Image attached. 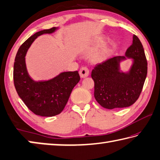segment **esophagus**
<instances>
[{"instance_id":"esophagus-1","label":"esophagus","mask_w":160,"mask_h":160,"mask_svg":"<svg viewBox=\"0 0 160 160\" xmlns=\"http://www.w3.org/2000/svg\"><path fill=\"white\" fill-rule=\"evenodd\" d=\"M79 73L81 78H85L88 77L89 74H90V70H89V69L87 67H82L80 69Z\"/></svg>"}]
</instances>
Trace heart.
<instances>
[{
	"label": "heart",
	"mask_w": 160,
	"mask_h": 160,
	"mask_svg": "<svg viewBox=\"0 0 160 160\" xmlns=\"http://www.w3.org/2000/svg\"><path fill=\"white\" fill-rule=\"evenodd\" d=\"M105 40H106L105 37H98L94 38L92 40L88 48L92 49V48L99 47V45H101L105 42ZM113 47H114V44L113 42H109L107 45L104 46L93 53V55L92 56V61L94 63H100V62L105 61L108 56L110 55V53H112Z\"/></svg>",
	"instance_id": "heart-1"
}]
</instances>
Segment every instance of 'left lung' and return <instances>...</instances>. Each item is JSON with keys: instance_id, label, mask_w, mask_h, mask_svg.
<instances>
[{"instance_id": "1", "label": "left lung", "mask_w": 160, "mask_h": 160, "mask_svg": "<svg viewBox=\"0 0 160 160\" xmlns=\"http://www.w3.org/2000/svg\"><path fill=\"white\" fill-rule=\"evenodd\" d=\"M132 59L128 71L120 70V63ZM148 73V63L142 45L134 34L132 43L123 56H115L100 64L92 71L94 82V98L108 109L131 106L138 99Z\"/></svg>"}]
</instances>
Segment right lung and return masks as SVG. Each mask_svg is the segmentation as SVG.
<instances>
[{"mask_svg": "<svg viewBox=\"0 0 160 160\" xmlns=\"http://www.w3.org/2000/svg\"><path fill=\"white\" fill-rule=\"evenodd\" d=\"M58 29H44L34 34L20 46L15 58L13 79L16 91L28 109L38 116L59 114L80 79L78 71L62 72L51 79L39 81L34 80L28 73L25 56L30 46L40 35L52 34Z\"/></svg>", "mask_w": 160, "mask_h": 160, "instance_id": "add662e5", "label": "right lung"}]
</instances>
